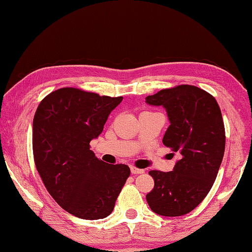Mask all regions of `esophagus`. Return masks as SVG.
I'll return each instance as SVG.
<instances>
[{
  "label": "esophagus",
  "instance_id": "esophagus-1",
  "mask_svg": "<svg viewBox=\"0 0 252 252\" xmlns=\"http://www.w3.org/2000/svg\"><path fill=\"white\" fill-rule=\"evenodd\" d=\"M130 169H131V173L132 174H142L144 172L143 169H138V168L133 167V165H131Z\"/></svg>",
  "mask_w": 252,
  "mask_h": 252
}]
</instances>
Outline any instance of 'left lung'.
I'll return each instance as SVG.
<instances>
[{
  "mask_svg": "<svg viewBox=\"0 0 252 252\" xmlns=\"http://www.w3.org/2000/svg\"><path fill=\"white\" fill-rule=\"evenodd\" d=\"M146 102L167 111L170 126L162 142L179 155L172 171L149 172L155 187L146 197L148 204L160 216L187 215L206 198L222 162L225 134L220 108L211 94L188 84L164 89Z\"/></svg>",
  "mask_w": 252,
  "mask_h": 252,
  "instance_id": "left-lung-1",
  "label": "left lung"
}]
</instances>
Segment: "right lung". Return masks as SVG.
Instances as JSON below:
<instances>
[{
    "mask_svg": "<svg viewBox=\"0 0 252 252\" xmlns=\"http://www.w3.org/2000/svg\"><path fill=\"white\" fill-rule=\"evenodd\" d=\"M122 99L62 88L46 95L34 116L37 172L59 206L80 219L108 217L130 176L127 165L105 163L90 150Z\"/></svg>",
    "mask_w": 252,
    "mask_h": 252,
    "instance_id": "right-lung-1",
    "label": "right lung"
}]
</instances>
